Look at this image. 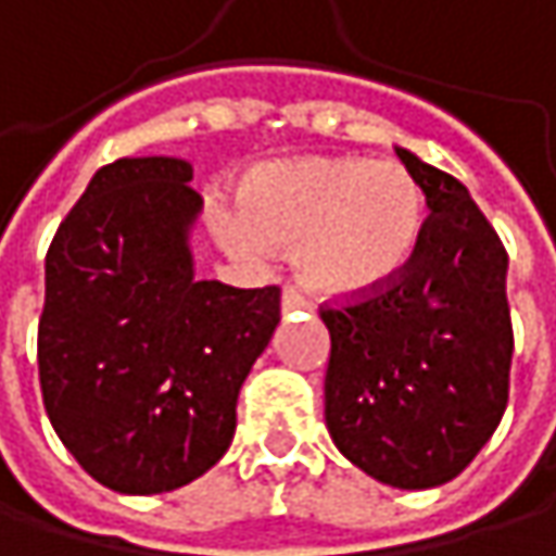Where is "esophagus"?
I'll return each instance as SVG.
<instances>
[{
	"mask_svg": "<svg viewBox=\"0 0 556 556\" xmlns=\"http://www.w3.org/2000/svg\"><path fill=\"white\" fill-rule=\"evenodd\" d=\"M299 308H312V302L295 286H286L282 289V312L289 315V312H299Z\"/></svg>",
	"mask_w": 556,
	"mask_h": 556,
	"instance_id": "1",
	"label": "esophagus"
}]
</instances>
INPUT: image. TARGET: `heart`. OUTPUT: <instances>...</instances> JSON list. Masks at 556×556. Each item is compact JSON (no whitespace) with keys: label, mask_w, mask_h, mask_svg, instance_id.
I'll list each match as a JSON object with an SVG mask.
<instances>
[{"label":"heart","mask_w":556,"mask_h":556,"mask_svg":"<svg viewBox=\"0 0 556 556\" xmlns=\"http://www.w3.org/2000/svg\"><path fill=\"white\" fill-rule=\"evenodd\" d=\"M241 222L222 235L238 251L295 248V267L315 292L361 295L392 279L412 257L425 195L392 161L302 157L254 169L238 192Z\"/></svg>","instance_id":"obj_1"}]
</instances>
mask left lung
<instances>
[{
	"label": "left lung",
	"mask_w": 556,
	"mask_h": 556,
	"mask_svg": "<svg viewBox=\"0 0 556 556\" xmlns=\"http://www.w3.org/2000/svg\"><path fill=\"white\" fill-rule=\"evenodd\" d=\"M431 215L383 286L325 302V425L338 451L399 490H431L493 438L508 402V254L467 186L395 148Z\"/></svg>",
	"instance_id": "8db88e82"
}]
</instances>
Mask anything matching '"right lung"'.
Segmentation results:
<instances>
[{"instance_id": "add662e5", "label": "right lung", "mask_w": 556, "mask_h": 556, "mask_svg": "<svg viewBox=\"0 0 556 556\" xmlns=\"http://www.w3.org/2000/svg\"><path fill=\"white\" fill-rule=\"evenodd\" d=\"M176 157L102 167L45 261L38 374L63 447L102 486L169 493L222 460L241 383L279 325V286L192 277L202 195Z\"/></svg>"}]
</instances>
